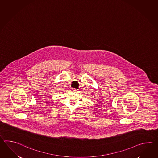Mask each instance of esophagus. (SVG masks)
<instances>
[{"label": "esophagus", "mask_w": 158, "mask_h": 158, "mask_svg": "<svg viewBox=\"0 0 158 158\" xmlns=\"http://www.w3.org/2000/svg\"><path fill=\"white\" fill-rule=\"evenodd\" d=\"M72 90H73V91L74 92L77 91V89H75V88H72Z\"/></svg>", "instance_id": "34e87169"}]
</instances>
